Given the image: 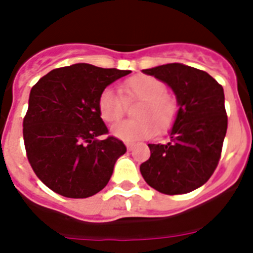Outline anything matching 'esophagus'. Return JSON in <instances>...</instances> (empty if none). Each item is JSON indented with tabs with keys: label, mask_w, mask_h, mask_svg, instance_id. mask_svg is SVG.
I'll use <instances>...</instances> for the list:
<instances>
[{
	"label": "esophagus",
	"mask_w": 253,
	"mask_h": 253,
	"mask_svg": "<svg viewBox=\"0 0 253 253\" xmlns=\"http://www.w3.org/2000/svg\"><path fill=\"white\" fill-rule=\"evenodd\" d=\"M126 147H127V150H128V151L132 150V144H130V143H127Z\"/></svg>",
	"instance_id": "34e87169"
}]
</instances>
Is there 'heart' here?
<instances>
[{
	"mask_svg": "<svg viewBox=\"0 0 253 253\" xmlns=\"http://www.w3.org/2000/svg\"><path fill=\"white\" fill-rule=\"evenodd\" d=\"M123 93L127 99L140 101L134 111L136 119L115 123L111 132L115 138L126 143L150 139L172 127L178 114V102L173 95L166 93V85L156 77L138 75L125 81ZM98 111L105 122L118 121L125 110L122 95L114 87H105L99 93Z\"/></svg>",
	"mask_w": 253,
	"mask_h": 253,
	"instance_id": "1",
	"label": "heart"
}]
</instances>
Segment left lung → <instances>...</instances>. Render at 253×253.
Instances as JSON below:
<instances>
[{
  "label": "left lung",
  "mask_w": 253,
  "mask_h": 253,
  "mask_svg": "<svg viewBox=\"0 0 253 253\" xmlns=\"http://www.w3.org/2000/svg\"><path fill=\"white\" fill-rule=\"evenodd\" d=\"M168 85L178 102V114L167 144H148L150 159L140 173L151 188L164 194H185L211 177L227 131L224 93L208 72L181 63L143 69Z\"/></svg>",
  "instance_id": "8db88e82"
}]
</instances>
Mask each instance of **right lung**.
<instances>
[{"mask_svg":"<svg viewBox=\"0 0 253 253\" xmlns=\"http://www.w3.org/2000/svg\"><path fill=\"white\" fill-rule=\"evenodd\" d=\"M131 71L86 63L52 69L30 91L23 119L26 154L38 178L57 194L87 198L110 180L122 140L109 136L99 115V93Z\"/></svg>","mask_w":253,"mask_h":253,"instance_id":"right-lung-1","label":"right lung"}]
</instances>
